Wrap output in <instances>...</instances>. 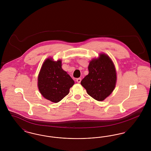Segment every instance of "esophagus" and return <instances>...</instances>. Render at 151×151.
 <instances>
[{"mask_svg": "<svg viewBox=\"0 0 151 151\" xmlns=\"http://www.w3.org/2000/svg\"><path fill=\"white\" fill-rule=\"evenodd\" d=\"M81 81V78H78V79H76V81H77L78 83H80Z\"/></svg>", "mask_w": 151, "mask_h": 151, "instance_id": "1", "label": "esophagus"}]
</instances>
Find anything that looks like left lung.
Instances as JSON below:
<instances>
[{
    "label": "left lung",
    "mask_w": 151,
    "mask_h": 151,
    "mask_svg": "<svg viewBox=\"0 0 151 151\" xmlns=\"http://www.w3.org/2000/svg\"><path fill=\"white\" fill-rule=\"evenodd\" d=\"M89 73L81 81L86 92L94 99L104 100L115 88L116 75L115 66L110 57L101 54L92 59L88 66Z\"/></svg>",
    "instance_id": "obj_1"
}]
</instances>
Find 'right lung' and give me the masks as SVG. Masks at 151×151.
Segmentation results:
<instances>
[{
  "label": "right lung",
  "mask_w": 151,
  "mask_h": 151,
  "mask_svg": "<svg viewBox=\"0 0 151 151\" xmlns=\"http://www.w3.org/2000/svg\"><path fill=\"white\" fill-rule=\"evenodd\" d=\"M75 82L62 68V61L47 58L43 63L38 77V86L46 99L57 103L70 92Z\"/></svg>",
  "instance_id": "add662e5"
}]
</instances>
